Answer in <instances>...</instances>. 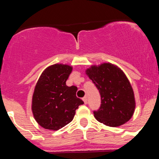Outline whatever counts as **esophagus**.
<instances>
[{
  "label": "esophagus",
  "instance_id": "obj_1",
  "mask_svg": "<svg viewBox=\"0 0 159 159\" xmlns=\"http://www.w3.org/2000/svg\"><path fill=\"white\" fill-rule=\"evenodd\" d=\"M82 99H83V101H84V104H87V96H84V97L82 98Z\"/></svg>",
  "mask_w": 159,
  "mask_h": 159
}]
</instances>
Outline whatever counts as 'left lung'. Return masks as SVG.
Masks as SVG:
<instances>
[{
	"label": "left lung",
	"instance_id": "left-lung-1",
	"mask_svg": "<svg viewBox=\"0 0 159 159\" xmlns=\"http://www.w3.org/2000/svg\"><path fill=\"white\" fill-rule=\"evenodd\" d=\"M87 74L101 96L99 108L93 111L100 123L116 127L131 119L135 108L134 92L121 69L111 63L92 66Z\"/></svg>",
	"mask_w": 159,
	"mask_h": 159
}]
</instances>
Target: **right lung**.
<instances>
[{"mask_svg":"<svg viewBox=\"0 0 159 159\" xmlns=\"http://www.w3.org/2000/svg\"><path fill=\"white\" fill-rule=\"evenodd\" d=\"M68 65L54 64L43 72L35 87L32 101L34 118L44 129L58 130L73 120L84 102L76 96L78 88L66 81L72 72Z\"/></svg>","mask_w":159,"mask_h":159,"instance_id":"right-lung-1","label":"right lung"}]
</instances>
